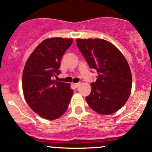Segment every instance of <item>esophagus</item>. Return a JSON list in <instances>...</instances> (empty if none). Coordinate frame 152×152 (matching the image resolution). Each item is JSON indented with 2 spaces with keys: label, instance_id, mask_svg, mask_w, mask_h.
<instances>
[{
  "label": "esophagus",
  "instance_id": "34e87169",
  "mask_svg": "<svg viewBox=\"0 0 152 152\" xmlns=\"http://www.w3.org/2000/svg\"><path fill=\"white\" fill-rule=\"evenodd\" d=\"M81 85L80 82H79V83H75V84H73V85H74V87H76V88H77V87H79V85Z\"/></svg>",
  "mask_w": 152,
  "mask_h": 152
}]
</instances>
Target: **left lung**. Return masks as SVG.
Returning a JSON list of instances; mask_svg holds the SVG:
<instances>
[{
	"label": "left lung",
	"mask_w": 152,
	"mask_h": 152,
	"mask_svg": "<svg viewBox=\"0 0 152 152\" xmlns=\"http://www.w3.org/2000/svg\"><path fill=\"white\" fill-rule=\"evenodd\" d=\"M76 44L89 67L97 71L96 82L91 84L86 101L90 108L102 115L120 110L131 93L132 73L120 50L102 39H77Z\"/></svg>",
	"instance_id": "left-lung-1"
}]
</instances>
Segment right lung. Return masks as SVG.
Wrapping results in <instances>:
<instances>
[{
	"label": "right lung",
	"instance_id": "obj_1",
	"mask_svg": "<svg viewBox=\"0 0 152 152\" xmlns=\"http://www.w3.org/2000/svg\"><path fill=\"white\" fill-rule=\"evenodd\" d=\"M73 39L49 38L30 55L23 73V90L29 107L48 120L58 118L66 112L73 90L65 82L52 80L61 73V59Z\"/></svg>",
	"mask_w": 152,
	"mask_h": 152
}]
</instances>
